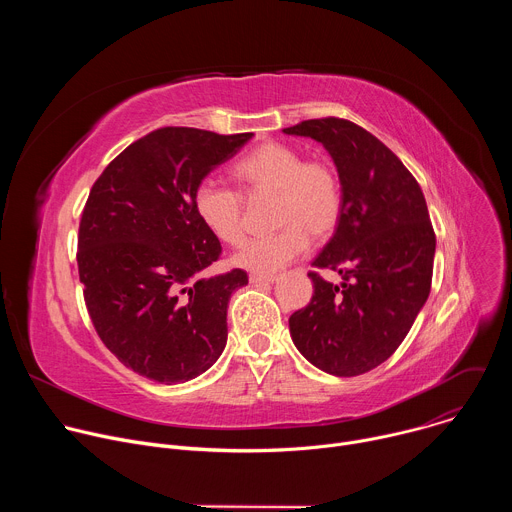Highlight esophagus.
Instances as JSON below:
<instances>
[{
  "mask_svg": "<svg viewBox=\"0 0 512 512\" xmlns=\"http://www.w3.org/2000/svg\"><path fill=\"white\" fill-rule=\"evenodd\" d=\"M277 279V275H265V273H251L249 281L253 285H263V283H273Z\"/></svg>",
  "mask_w": 512,
  "mask_h": 512,
  "instance_id": "34e87169",
  "label": "esophagus"
}]
</instances>
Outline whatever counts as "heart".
<instances>
[{
    "label": "heart",
    "mask_w": 512,
    "mask_h": 512,
    "mask_svg": "<svg viewBox=\"0 0 512 512\" xmlns=\"http://www.w3.org/2000/svg\"><path fill=\"white\" fill-rule=\"evenodd\" d=\"M233 176L249 194L275 192L277 233L251 239L237 255L235 265L271 275L296 261L310 247L312 235L330 233L342 208V188L334 168L281 141H267L233 164ZM202 225L227 245L245 239L247 223L243 196L214 178H202L192 194Z\"/></svg>",
    "instance_id": "obj_1"
}]
</instances>
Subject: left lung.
Masks as SVG:
<instances>
[{"label":"left lung","mask_w":512,"mask_h":512,"mask_svg":"<svg viewBox=\"0 0 512 512\" xmlns=\"http://www.w3.org/2000/svg\"><path fill=\"white\" fill-rule=\"evenodd\" d=\"M283 133L320 141L342 186L334 237L312 263L342 283L308 273L314 296L289 316L291 340L328 375L369 373L399 348L429 296L435 233L425 196L387 145L352 121L308 119Z\"/></svg>","instance_id":"obj_1"}]
</instances>
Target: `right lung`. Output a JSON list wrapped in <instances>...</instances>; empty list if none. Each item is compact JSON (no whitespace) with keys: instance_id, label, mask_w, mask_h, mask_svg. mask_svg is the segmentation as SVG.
Listing matches in <instances>:
<instances>
[{"instance_id":"right-lung-1","label":"right lung","mask_w":512,"mask_h":512,"mask_svg":"<svg viewBox=\"0 0 512 512\" xmlns=\"http://www.w3.org/2000/svg\"><path fill=\"white\" fill-rule=\"evenodd\" d=\"M251 135L160 127L127 145L89 192L77 251L85 304L103 344L145 379L190 381L225 350L229 300L249 277H200L223 247L192 194Z\"/></svg>"}]
</instances>
